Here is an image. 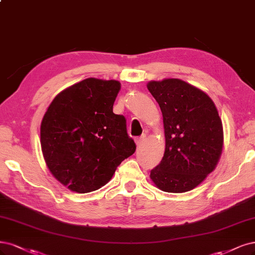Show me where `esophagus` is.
I'll use <instances>...</instances> for the list:
<instances>
[{"mask_svg":"<svg viewBox=\"0 0 255 255\" xmlns=\"http://www.w3.org/2000/svg\"><path fill=\"white\" fill-rule=\"evenodd\" d=\"M144 140H145V136H144V135L136 138V140H135L136 145H137V146H140V145H141V144L144 142Z\"/></svg>","mask_w":255,"mask_h":255,"instance_id":"obj_1","label":"esophagus"}]
</instances>
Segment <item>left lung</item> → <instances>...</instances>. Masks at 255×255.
<instances>
[{
    "instance_id": "1",
    "label": "left lung",
    "mask_w": 255,
    "mask_h": 255,
    "mask_svg": "<svg viewBox=\"0 0 255 255\" xmlns=\"http://www.w3.org/2000/svg\"><path fill=\"white\" fill-rule=\"evenodd\" d=\"M162 113L165 150L150 177L169 193L191 191L216 168L224 131L212 99L179 79L147 83Z\"/></svg>"
}]
</instances>
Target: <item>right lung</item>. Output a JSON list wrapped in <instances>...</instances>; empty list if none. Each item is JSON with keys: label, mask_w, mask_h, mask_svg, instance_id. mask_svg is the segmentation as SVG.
<instances>
[{"label": "right lung", "mask_w": 255, "mask_h": 255, "mask_svg": "<svg viewBox=\"0 0 255 255\" xmlns=\"http://www.w3.org/2000/svg\"><path fill=\"white\" fill-rule=\"evenodd\" d=\"M119 91V81L87 78L58 94L42 119L44 159L71 191L100 189L135 153L125 116L113 113Z\"/></svg>", "instance_id": "obj_1"}]
</instances>
